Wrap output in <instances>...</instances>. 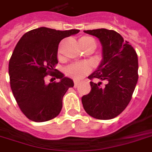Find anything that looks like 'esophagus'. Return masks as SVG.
I'll return each mask as SVG.
<instances>
[{
	"instance_id": "esophagus-1",
	"label": "esophagus",
	"mask_w": 152,
	"mask_h": 152,
	"mask_svg": "<svg viewBox=\"0 0 152 152\" xmlns=\"http://www.w3.org/2000/svg\"><path fill=\"white\" fill-rule=\"evenodd\" d=\"M79 84V82L76 80H74V87H77Z\"/></svg>"
}]
</instances>
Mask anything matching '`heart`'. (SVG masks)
Wrapping results in <instances>:
<instances>
[{
	"label": "heart",
	"instance_id": "obj_1",
	"mask_svg": "<svg viewBox=\"0 0 152 152\" xmlns=\"http://www.w3.org/2000/svg\"><path fill=\"white\" fill-rule=\"evenodd\" d=\"M81 47L84 50L86 48H91L94 50L96 48V42L92 37L82 36L79 39ZM91 71L90 66L86 63H76L70 64L64 69V72L67 76L75 80H80L87 76Z\"/></svg>",
	"mask_w": 152,
	"mask_h": 152
}]
</instances>
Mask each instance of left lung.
Segmentation results:
<instances>
[{
	"label": "left lung",
	"mask_w": 152,
	"mask_h": 152,
	"mask_svg": "<svg viewBox=\"0 0 152 152\" xmlns=\"http://www.w3.org/2000/svg\"><path fill=\"white\" fill-rule=\"evenodd\" d=\"M97 37L102 46V60L88 79L97 78L106 82L91 81V91L82 97L85 111L99 120L116 118L132 99L138 80V57L129 42L124 41L119 33L105 28L84 31Z\"/></svg>",
	"instance_id": "left-lung-1"
}]
</instances>
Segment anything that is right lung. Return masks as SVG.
Instances as JSON below:
<instances>
[{"mask_svg": "<svg viewBox=\"0 0 152 152\" xmlns=\"http://www.w3.org/2000/svg\"><path fill=\"white\" fill-rule=\"evenodd\" d=\"M80 30L57 31L39 27L27 32L16 44L9 60L8 73L13 95L23 113L35 122L56 118L62 108V99L74 86L70 78L55 69L57 50L62 39ZM49 75L59 82L45 83Z\"/></svg>", "mask_w": 152, "mask_h": 152, "instance_id": "right-lung-1", "label": "right lung"}]
</instances>
